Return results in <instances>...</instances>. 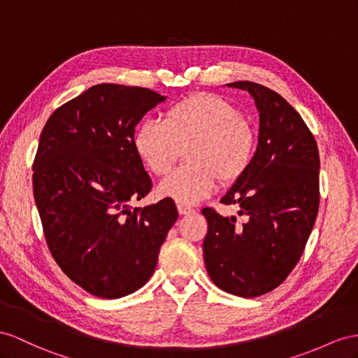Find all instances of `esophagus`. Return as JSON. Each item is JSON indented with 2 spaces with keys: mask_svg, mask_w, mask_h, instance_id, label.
I'll return each instance as SVG.
<instances>
[{
  "mask_svg": "<svg viewBox=\"0 0 358 358\" xmlns=\"http://www.w3.org/2000/svg\"><path fill=\"white\" fill-rule=\"evenodd\" d=\"M177 208H178V213H180V215H192V213L195 212V210L192 208V207H189V206H182V204H178V206H177Z\"/></svg>",
  "mask_w": 358,
  "mask_h": 358,
  "instance_id": "esophagus-1",
  "label": "esophagus"
}]
</instances>
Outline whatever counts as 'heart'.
<instances>
[{
  "instance_id": "obj_1",
  "label": "heart",
  "mask_w": 358,
  "mask_h": 358,
  "mask_svg": "<svg viewBox=\"0 0 358 358\" xmlns=\"http://www.w3.org/2000/svg\"><path fill=\"white\" fill-rule=\"evenodd\" d=\"M133 145L155 176L168 173L187 145L189 163L160 182L159 194L190 206L212 195L217 178L230 185L243 176L254 157L255 134L228 101L213 94H195L169 106L162 121L141 124Z\"/></svg>"
}]
</instances>
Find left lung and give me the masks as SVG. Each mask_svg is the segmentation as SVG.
Returning a JSON list of instances; mask_svg holds the SVG:
<instances>
[{"label":"left lung","instance_id":"obj_1","mask_svg":"<svg viewBox=\"0 0 358 358\" xmlns=\"http://www.w3.org/2000/svg\"><path fill=\"white\" fill-rule=\"evenodd\" d=\"M246 90L259 110V143L250 168L222 196L245 224L203 208L208 231L204 263L219 289L242 298L264 295L296 266L319 208V151L299 113L277 92L252 81Z\"/></svg>","mask_w":358,"mask_h":358}]
</instances>
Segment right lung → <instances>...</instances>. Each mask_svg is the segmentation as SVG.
Segmentation results:
<instances>
[{
	"mask_svg": "<svg viewBox=\"0 0 358 358\" xmlns=\"http://www.w3.org/2000/svg\"><path fill=\"white\" fill-rule=\"evenodd\" d=\"M157 92L103 83L59 107L45 124L33 194L54 260L90 295L115 299L141 289L178 212L172 199L131 207L151 190L134 151Z\"/></svg>",
	"mask_w": 358,
	"mask_h": 358,
	"instance_id": "1",
	"label": "right lung"
}]
</instances>
